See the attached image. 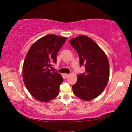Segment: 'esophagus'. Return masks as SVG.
Segmentation results:
<instances>
[{"label": "esophagus", "mask_w": 132, "mask_h": 132, "mask_svg": "<svg viewBox=\"0 0 132 132\" xmlns=\"http://www.w3.org/2000/svg\"><path fill=\"white\" fill-rule=\"evenodd\" d=\"M64 76H65V77H68L69 76V74H66V73H65V74H64Z\"/></svg>", "instance_id": "esophagus-1"}]
</instances>
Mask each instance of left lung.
Here are the masks:
<instances>
[{
    "label": "left lung",
    "instance_id": "8db88e82",
    "mask_svg": "<svg viewBox=\"0 0 132 132\" xmlns=\"http://www.w3.org/2000/svg\"><path fill=\"white\" fill-rule=\"evenodd\" d=\"M69 43L79 55L80 66L85 67V73L77 75V81L72 86L73 91L80 99L90 101L101 94L108 83V57L96 42L86 35L71 39Z\"/></svg>",
    "mask_w": 132,
    "mask_h": 132
}]
</instances>
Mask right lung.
Listing matches in <instances>:
<instances>
[{
	"label": "right lung",
	"mask_w": 132,
	"mask_h": 132,
	"mask_svg": "<svg viewBox=\"0 0 132 132\" xmlns=\"http://www.w3.org/2000/svg\"><path fill=\"white\" fill-rule=\"evenodd\" d=\"M66 38L53 34L38 39L27 53L23 66V79L27 89L38 101L48 102L59 93L62 75L50 68L56 63V55Z\"/></svg>",
	"instance_id": "obj_1"
}]
</instances>
